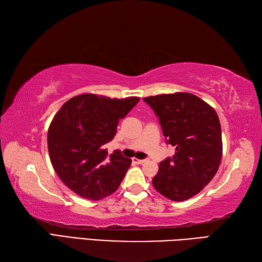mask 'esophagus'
<instances>
[{
    "label": "esophagus",
    "instance_id": "34e87169",
    "mask_svg": "<svg viewBox=\"0 0 262 262\" xmlns=\"http://www.w3.org/2000/svg\"><path fill=\"white\" fill-rule=\"evenodd\" d=\"M146 161L147 160H140V159H136V158L133 159V162L136 163V164H143V163H145Z\"/></svg>",
    "mask_w": 262,
    "mask_h": 262
}]
</instances>
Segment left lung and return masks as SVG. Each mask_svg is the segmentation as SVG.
Masks as SVG:
<instances>
[{
  "label": "left lung",
  "mask_w": 262,
  "mask_h": 262,
  "mask_svg": "<svg viewBox=\"0 0 262 262\" xmlns=\"http://www.w3.org/2000/svg\"><path fill=\"white\" fill-rule=\"evenodd\" d=\"M159 118L165 142L176 147L173 157L160 163L153 178L157 190L173 202L193 197L216 174L222 160L219 116L191 93L144 98Z\"/></svg>",
  "instance_id": "1"
}]
</instances>
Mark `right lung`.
<instances>
[{
  "label": "right lung",
  "instance_id": "obj_1",
  "mask_svg": "<svg viewBox=\"0 0 262 262\" xmlns=\"http://www.w3.org/2000/svg\"><path fill=\"white\" fill-rule=\"evenodd\" d=\"M140 99H110L81 94L66 101L48 129L51 162L66 186L79 196L98 200L118 189L132 160L119 149L108 155L119 119Z\"/></svg>",
  "mask_w": 262,
  "mask_h": 262
}]
</instances>
